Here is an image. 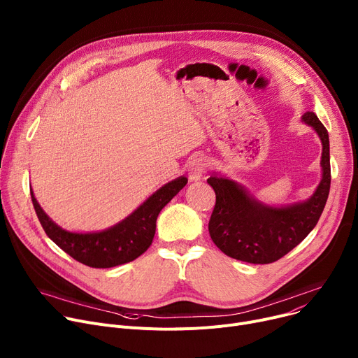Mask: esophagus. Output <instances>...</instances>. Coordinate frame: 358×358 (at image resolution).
<instances>
[{"mask_svg": "<svg viewBox=\"0 0 358 358\" xmlns=\"http://www.w3.org/2000/svg\"><path fill=\"white\" fill-rule=\"evenodd\" d=\"M205 159L201 156H196L190 160L189 168H187V176L190 182H198L203 178L205 172Z\"/></svg>", "mask_w": 358, "mask_h": 358, "instance_id": "esophagus-1", "label": "esophagus"}]
</instances>
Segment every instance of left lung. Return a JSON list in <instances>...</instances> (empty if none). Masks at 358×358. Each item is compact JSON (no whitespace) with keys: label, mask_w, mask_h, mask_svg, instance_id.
Instances as JSON below:
<instances>
[{"label":"left lung","mask_w":358,"mask_h":358,"mask_svg":"<svg viewBox=\"0 0 358 358\" xmlns=\"http://www.w3.org/2000/svg\"><path fill=\"white\" fill-rule=\"evenodd\" d=\"M301 120L314 129L322 145L321 180L308 199L271 206L221 173L213 172L208 179L216 195L209 235L225 255L250 264H271L294 250L317 225L331 185L329 139L315 113L307 112Z\"/></svg>","instance_id":"1"}]
</instances>
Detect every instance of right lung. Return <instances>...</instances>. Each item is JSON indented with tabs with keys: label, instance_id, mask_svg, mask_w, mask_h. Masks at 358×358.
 Masks as SVG:
<instances>
[{
	"label": "right lung",
	"instance_id": "add662e5",
	"mask_svg": "<svg viewBox=\"0 0 358 358\" xmlns=\"http://www.w3.org/2000/svg\"><path fill=\"white\" fill-rule=\"evenodd\" d=\"M186 183L187 178L185 176L168 182L123 221L99 232L66 231L43 210L33 190L31 201L47 236L66 254L92 268H112L136 259L149 248L156 232V219L160 210L179 194Z\"/></svg>",
	"mask_w": 358,
	"mask_h": 358
}]
</instances>
